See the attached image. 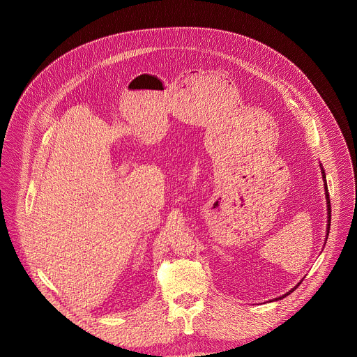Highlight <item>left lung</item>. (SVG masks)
Wrapping results in <instances>:
<instances>
[{"instance_id": "left-lung-1", "label": "left lung", "mask_w": 357, "mask_h": 357, "mask_svg": "<svg viewBox=\"0 0 357 357\" xmlns=\"http://www.w3.org/2000/svg\"><path fill=\"white\" fill-rule=\"evenodd\" d=\"M320 169H321V176H323V181H324V192H326V202H327V235H326V241H327V236H328V232H330V224H331V204H330V195H328V188H327V181H326V173H324V169H323V166H321V163H320ZM324 245H326V242H324ZM301 284V282L294 287V289H291L290 291H287L286 294H283L282 297H279V298H275V300H272V301H278V300H282V298H284V297H287L289 294H291L298 286Z\"/></svg>"}]
</instances>
